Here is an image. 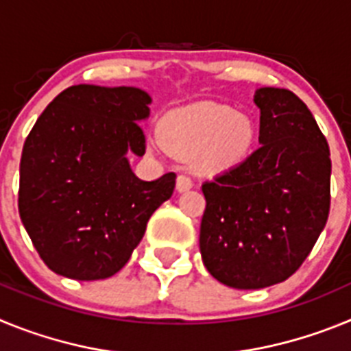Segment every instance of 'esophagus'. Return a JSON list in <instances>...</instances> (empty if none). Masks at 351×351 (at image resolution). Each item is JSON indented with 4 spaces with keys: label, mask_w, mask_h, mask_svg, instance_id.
I'll use <instances>...</instances> for the list:
<instances>
[{
    "label": "esophagus",
    "mask_w": 351,
    "mask_h": 351,
    "mask_svg": "<svg viewBox=\"0 0 351 351\" xmlns=\"http://www.w3.org/2000/svg\"><path fill=\"white\" fill-rule=\"evenodd\" d=\"M176 188H178V191H188L193 188V179L190 178V176H186V173H179L178 176V182H176Z\"/></svg>",
    "instance_id": "34e87169"
}]
</instances>
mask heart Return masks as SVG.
Returning a JSON list of instances; mask_svg holds the SVG:
<instances>
[{
  "instance_id": "heart-1",
  "label": "heart",
  "mask_w": 351,
  "mask_h": 351,
  "mask_svg": "<svg viewBox=\"0 0 351 351\" xmlns=\"http://www.w3.org/2000/svg\"><path fill=\"white\" fill-rule=\"evenodd\" d=\"M255 128L250 117L218 104H197L172 114L154 135V144L179 153H200L209 167L237 165L250 153Z\"/></svg>"
}]
</instances>
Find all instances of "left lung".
Segmentation results:
<instances>
[{
  "label": "left lung",
  "instance_id": "left-lung-1",
  "mask_svg": "<svg viewBox=\"0 0 351 351\" xmlns=\"http://www.w3.org/2000/svg\"><path fill=\"white\" fill-rule=\"evenodd\" d=\"M260 145L202 182L200 253L213 278L256 290L288 280L330 210V151L311 110L288 89L262 88Z\"/></svg>",
  "mask_w": 351,
  "mask_h": 351
}]
</instances>
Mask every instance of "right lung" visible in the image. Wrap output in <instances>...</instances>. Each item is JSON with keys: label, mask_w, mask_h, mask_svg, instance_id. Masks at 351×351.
Wrapping results in <instances>:
<instances>
[{"label": "right lung", "mask_w": 351, "mask_h": 351, "mask_svg": "<svg viewBox=\"0 0 351 351\" xmlns=\"http://www.w3.org/2000/svg\"><path fill=\"white\" fill-rule=\"evenodd\" d=\"M137 88L70 86L36 119L21 156L19 214L56 274L105 280L125 267L151 214L169 200L176 173L141 181L126 153H145Z\"/></svg>", "instance_id": "add662e5"}]
</instances>
